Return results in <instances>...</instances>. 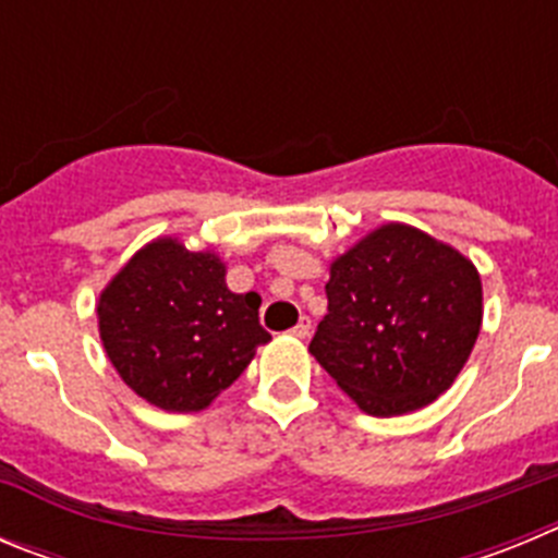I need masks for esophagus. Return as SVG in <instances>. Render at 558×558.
<instances>
[{"instance_id":"esophagus-1","label":"esophagus","mask_w":558,"mask_h":558,"mask_svg":"<svg viewBox=\"0 0 558 558\" xmlns=\"http://www.w3.org/2000/svg\"><path fill=\"white\" fill-rule=\"evenodd\" d=\"M310 332H313V322H310L307 315H302V318H299V324L290 329V335H295V338H307Z\"/></svg>"}]
</instances>
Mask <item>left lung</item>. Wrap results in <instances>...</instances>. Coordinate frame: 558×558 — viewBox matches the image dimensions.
<instances>
[{
    "instance_id": "8db88e82",
    "label": "left lung",
    "mask_w": 558,
    "mask_h": 558,
    "mask_svg": "<svg viewBox=\"0 0 558 558\" xmlns=\"http://www.w3.org/2000/svg\"><path fill=\"white\" fill-rule=\"evenodd\" d=\"M481 318L475 265L425 231L388 223L332 263L310 352L357 408L402 416L452 386Z\"/></svg>"
}]
</instances>
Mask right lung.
Instances as JSON below:
<instances>
[{
	"label": "right lung",
	"instance_id": "add662e5",
	"mask_svg": "<svg viewBox=\"0 0 558 558\" xmlns=\"http://www.w3.org/2000/svg\"><path fill=\"white\" fill-rule=\"evenodd\" d=\"M256 293H231L209 251L156 240L100 295V338L133 391L165 411H201L234 383L270 335Z\"/></svg>",
	"mask_w": 558,
	"mask_h": 558
}]
</instances>
